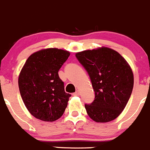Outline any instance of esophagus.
<instances>
[{
	"label": "esophagus",
	"instance_id": "obj_1",
	"mask_svg": "<svg viewBox=\"0 0 150 150\" xmlns=\"http://www.w3.org/2000/svg\"><path fill=\"white\" fill-rule=\"evenodd\" d=\"M79 94H80V92H79V91H76L75 93H74V94H73V95H74V96H79Z\"/></svg>",
	"mask_w": 150,
	"mask_h": 150
}]
</instances>
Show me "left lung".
<instances>
[{
  "label": "left lung",
  "mask_w": 150,
  "mask_h": 150,
  "mask_svg": "<svg viewBox=\"0 0 150 150\" xmlns=\"http://www.w3.org/2000/svg\"><path fill=\"white\" fill-rule=\"evenodd\" d=\"M87 71L95 92L94 100L86 104L88 116L97 123L115 120L128 103L134 86L129 64L111 48L99 47L76 53Z\"/></svg>",
  "instance_id": "obj_1"
}]
</instances>
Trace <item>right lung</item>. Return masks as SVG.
Segmentation results:
<instances>
[{
  "mask_svg": "<svg viewBox=\"0 0 150 150\" xmlns=\"http://www.w3.org/2000/svg\"><path fill=\"white\" fill-rule=\"evenodd\" d=\"M70 52L47 48L29 56L18 76L21 98L30 113L43 121L53 122L62 116L71 94L64 91L59 71Z\"/></svg>",
  "mask_w": 150,
  "mask_h": 150,
  "instance_id": "obj_1",
  "label": "right lung"
}]
</instances>
